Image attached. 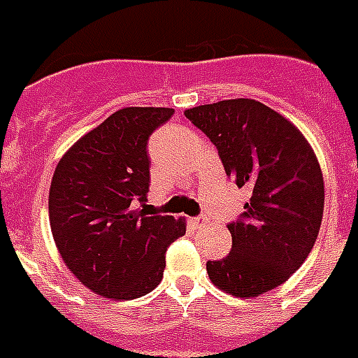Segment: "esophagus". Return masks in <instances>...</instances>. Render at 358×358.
<instances>
[{
    "label": "esophagus",
    "instance_id": "obj_1",
    "mask_svg": "<svg viewBox=\"0 0 358 358\" xmlns=\"http://www.w3.org/2000/svg\"><path fill=\"white\" fill-rule=\"evenodd\" d=\"M192 224L195 227H203L206 224V218H205V216H195V218L192 220Z\"/></svg>",
    "mask_w": 358,
    "mask_h": 358
}]
</instances>
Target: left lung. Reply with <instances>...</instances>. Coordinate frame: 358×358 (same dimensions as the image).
Returning a JSON list of instances; mask_svg holds the SVG:
<instances>
[{"instance_id":"8db88e82","label":"left lung","mask_w":358,"mask_h":358,"mask_svg":"<svg viewBox=\"0 0 358 358\" xmlns=\"http://www.w3.org/2000/svg\"><path fill=\"white\" fill-rule=\"evenodd\" d=\"M184 115L216 145L227 176L250 189L245 213L227 224L231 252L206 262V273L237 298L269 292L306 262L319 235V161L287 117L250 98L197 106Z\"/></svg>"}]
</instances>
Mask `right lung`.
<instances>
[{
	"mask_svg": "<svg viewBox=\"0 0 358 358\" xmlns=\"http://www.w3.org/2000/svg\"><path fill=\"white\" fill-rule=\"evenodd\" d=\"M171 108H123L79 138L58 161L49 222L62 260L81 285L112 300L152 292L165 252L186 222L136 210L150 189L148 140Z\"/></svg>",
	"mask_w": 358,
	"mask_h": 358,
	"instance_id": "1",
	"label": "right lung"
}]
</instances>
